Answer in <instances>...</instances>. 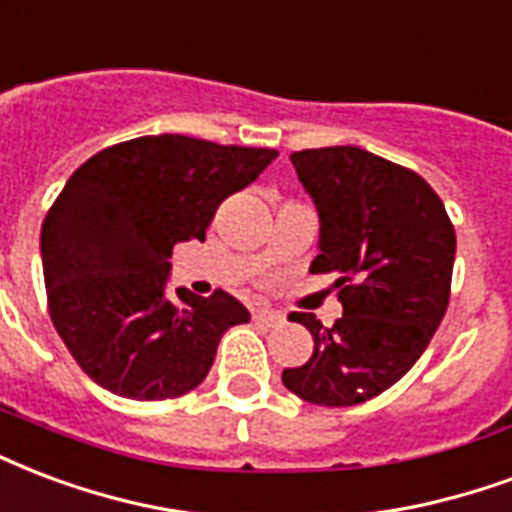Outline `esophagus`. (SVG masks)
Masks as SVG:
<instances>
[{
    "label": "esophagus",
    "instance_id": "esophagus-1",
    "mask_svg": "<svg viewBox=\"0 0 512 512\" xmlns=\"http://www.w3.org/2000/svg\"><path fill=\"white\" fill-rule=\"evenodd\" d=\"M253 321L264 326H280L283 324V315L275 313V310H267V307H261V310H253Z\"/></svg>",
    "mask_w": 512,
    "mask_h": 512
}]
</instances>
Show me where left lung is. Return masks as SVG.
I'll return each mask as SVG.
<instances>
[{"label": "left lung", "instance_id": "8db88e82", "mask_svg": "<svg viewBox=\"0 0 512 512\" xmlns=\"http://www.w3.org/2000/svg\"><path fill=\"white\" fill-rule=\"evenodd\" d=\"M321 218L310 272H334L343 318L291 321L313 334V356L283 370L305 402L361 405L426 351L451 299L456 232L443 199L418 172L353 145L291 153Z\"/></svg>", "mask_w": 512, "mask_h": 512}]
</instances>
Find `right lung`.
I'll use <instances>...</instances> for the list:
<instances>
[{
  "mask_svg": "<svg viewBox=\"0 0 512 512\" xmlns=\"http://www.w3.org/2000/svg\"><path fill=\"white\" fill-rule=\"evenodd\" d=\"M275 156L148 134L69 175L42 221V275L53 326L88 378L140 402L183 397L207 378L226 329L251 313L221 288L164 297L172 248L205 240L218 205Z\"/></svg>",
  "mask_w": 512,
  "mask_h": 512,
  "instance_id": "add662e5",
  "label": "right lung"
}]
</instances>
